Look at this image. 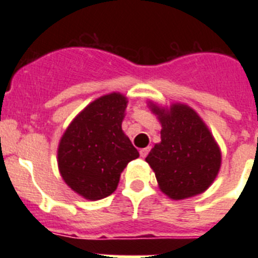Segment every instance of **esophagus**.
<instances>
[{
    "label": "esophagus",
    "instance_id": "1",
    "mask_svg": "<svg viewBox=\"0 0 258 258\" xmlns=\"http://www.w3.org/2000/svg\"><path fill=\"white\" fill-rule=\"evenodd\" d=\"M149 152H150V147H146V149H141L140 150V154H141V156H142V157L147 156V155H149Z\"/></svg>",
    "mask_w": 258,
    "mask_h": 258
}]
</instances>
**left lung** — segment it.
<instances>
[{"instance_id":"1","label":"left lung","mask_w":258,"mask_h":258,"mask_svg":"<svg viewBox=\"0 0 258 258\" xmlns=\"http://www.w3.org/2000/svg\"><path fill=\"white\" fill-rule=\"evenodd\" d=\"M161 122V142L146 157L161 191L179 200L202 194L214 181L221 165L217 143L190 107L173 104L169 111L152 104Z\"/></svg>"}]
</instances>
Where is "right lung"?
<instances>
[{
  "instance_id": "right-lung-1",
  "label": "right lung",
  "mask_w": 258,
  "mask_h": 258,
  "mask_svg": "<svg viewBox=\"0 0 258 258\" xmlns=\"http://www.w3.org/2000/svg\"><path fill=\"white\" fill-rule=\"evenodd\" d=\"M126 103V98L118 93L98 98L61 137L58 149L60 174L85 199L111 195L127 163L140 156L121 129Z\"/></svg>"
}]
</instances>
